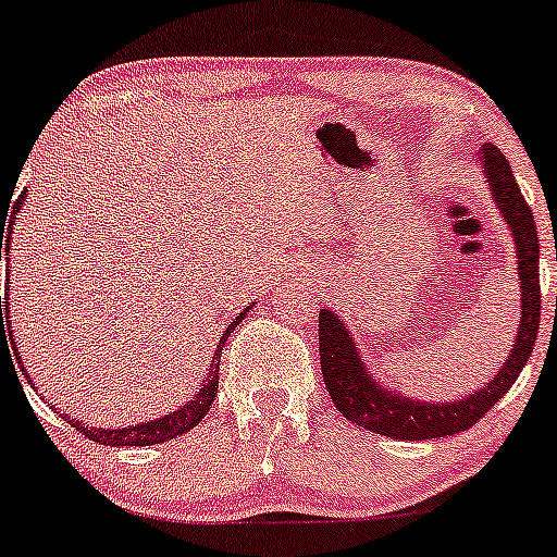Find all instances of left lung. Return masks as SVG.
Masks as SVG:
<instances>
[{
    "mask_svg": "<svg viewBox=\"0 0 557 557\" xmlns=\"http://www.w3.org/2000/svg\"><path fill=\"white\" fill-rule=\"evenodd\" d=\"M478 161L483 164L496 207H499V214L505 218L507 228L512 233V242H516L520 281V324L516 345L510 348V356L502 363L499 372L481 391H472L470 396L446 400V404H441V400H417L400 396V393L372 380L361 358V350L356 348V339L345 329L343 319L334 310L321 308L319 352L324 385L339 414L358 424V428L396 441H428L465 433L510 391L520 369L529 361L531 350H534L542 310L540 236H536L534 212L520 196L510 164L502 157L499 148L486 143L478 151Z\"/></svg>",
    "mask_w": 557,
    "mask_h": 557,
    "instance_id": "8db88e82",
    "label": "left lung"
}]
</instances>
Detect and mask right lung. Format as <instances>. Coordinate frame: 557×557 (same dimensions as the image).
Here are the masks:
<instances>
[{
  "mask_svg": "<svg viewBox=\"0 0 557 557\" xmlns=\"http://www.w3.org/2000/svg\"><path fill=\"white\" fill-rule=\"evenodd\" d=\"M23 201H26V190L21 194V199L15 201L13 207V214H4L2 218V238L4 242H10L13 238V225H15V214L17 209H21ZM10 252V247H8ZM10 260V257H8ZM252 308V305H249ZM247 310H242V313L236 315V319L231 321L228 329H225V334L220 337L218 343V350H214L212 356V363H209V376L205 382L199 385V391H196V396L188 400V404L181 406L177 411H170V414L159 417V420H148V422H140V424H127V428H116V430H106V428H82L79 420H71V417H63V420H69L71 428L82 430V433L87 435L89 441H95V444H103V446H153V444H164V441H172L177 438V435L188 433V430H194L196 424L207 417L209 406H212L214 396H218V376H220V352H223V345L225 339H228V334L233 329L238 326V321L244 319V315L249 313ZM8 310H4V319H2V348L8 345V339H13V326H10L8 321ZM28 385H34L32 380H28Z\"/></svg>",
  "mask_w": 557,
  "mask_h": 557,
  "instance_id": "obj_1",
  "label": "right lung"
}]
</instances>
